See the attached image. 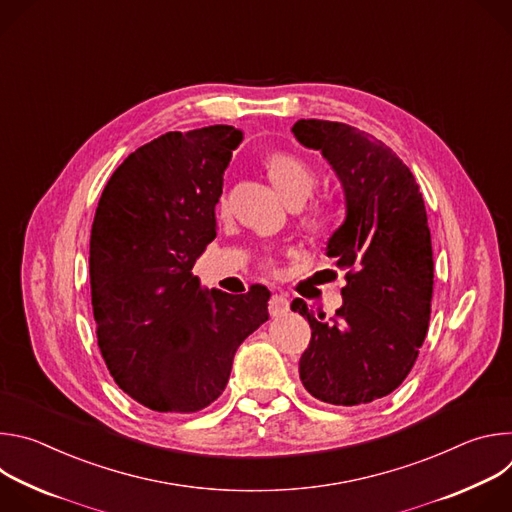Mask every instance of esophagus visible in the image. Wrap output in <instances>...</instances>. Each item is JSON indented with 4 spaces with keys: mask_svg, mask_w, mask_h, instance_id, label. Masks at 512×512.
<instances>
[{
    "mask_svg": "<svg viewBox=\"0 0 512 512\" xmlns=\"http://www.w3.org/2000/svg\"><path fill=\"white\" fill-rule=\"evenodd\" d=\"M287 312H289V300L285 296H281V294H273L269 298V314L277 318V316H283Z\"/></svg>",
    "mask_w": 512,
    "mask_h": 512,
    "instance_id": "34e87169",
    "label": "esophagus"
}]
</instances>
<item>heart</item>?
Wrapping results in <instances>:
<instances>
[{
  "instance_id": "obj_1",
  "label": "heart",
  "mask_w": 512,
  "mask_h": 512,
  "mask_svg": "<svg viewBox=\"0 0 512 512\" xmlns=\"http://www.w3.org/2000/svg\"><path fill=\"white\" fill-rule=\"evenodd\" d=\"M265 170L273 182V186L277 188V192L281 194V198L287 204H302L312 190L318 184V174L316 170L300 156L289 154V152H275L265 160ZM218 216H227L229 214V204L225 198L218 200L216 206ZM332 221V214L324 204H314L306 210L304 214V223L312 229V231H324ZM263 265L271 267V257L265 255L263 257Z\"/></svg>"
}]
</instances>
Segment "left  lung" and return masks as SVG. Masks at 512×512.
<instances>
[{
	"instance_id": "1",
	"label": "left lung",
	"mask_w": 512,
	"mask_h": 512,
	"mask_svg": "<svg viewBox=\"0 0 512 512\" xmlns=\"http://www.w3.org/2000/svg\"><path fill=\"white\" fill-rule=\"evenodd\" d=\"M291 131L322 152L346 196V218L328 241V257L346 269L342 308L324 322L304 300L291 302L312 328L300 379L324 403H371L407 379L427 334L433 253L425 204L411 170L371 133L322 119H300Z\"/></svg>"
}]
</instances>
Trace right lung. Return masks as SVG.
Returning <instances> with one entry per match:
<instances>
[{
  "label": "right lung",
  "mask_w": 512,
  "mask_h": 512,
  "mask_svg": "<svg viewBox=\"0 0 512 512\" xmlns=\"http://www.w3.org/2000/svg\"><path fill=\"white\" fill-rule=\"evenodd\" d=\"M243 133L168 131L109 178L91 229V302L103 360L123 393L158 413L221 397L241 342L267 322L269 289H200L192 267L216 237L214 206Z\"/></svg>",
  "instance_id": "add662e5"
}]
</instances>
